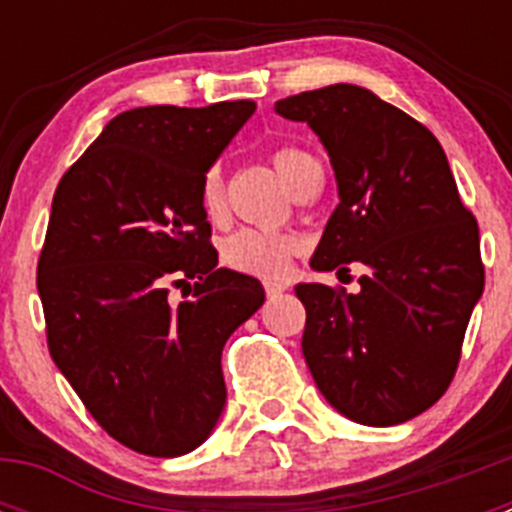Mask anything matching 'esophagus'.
<instances>
[{
    "instance_id": "obj_1",
    "label": "esophagus",
    "mask_w": 512,
    "mask_h": 512,
    "mask_svg": "<svg viewBox=\"0 0 512 512\" xmlns=\"http://www.w3.org/2000/svg\"><path fill=\"white\" fill-rule=\"evenodd\" d=\"M264 289H266V297H269V300H274V297H279L284 292V284L282 282H264Z\"/></svg>"
}]
</instances>
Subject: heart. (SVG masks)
Returning <instances> with one entry per match:
<instances>
[{
	"instance_id": "obj_1",
	"label": "heart",
	"mask_w": 512,
	"mask_h": 512,
	"mask_svg": "<svg viewBox=\"0 0 512 512\" xmlns=\"http://www.w3.org/2000/svg\"><path fill=\"white\" fill-rule=\"evenodd\" d=\"M271 164L277 169L279 179L287 184L292 194L302 187L307 176L320 169L318 161L300 148H279L271 153ZM200 207L210 223H223L228 215L225 207V184L220 169H210L202 179ZM297 241L292 235L264 233V230H238L225 241L223 256L233 269L259 277H282L289 259L295 253Z\"/></svg>"
}]
</instances>
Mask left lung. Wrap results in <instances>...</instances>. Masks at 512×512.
Masks as SVG:
<instances>
[{"instance_id":"1","label":"left lung","mask_w":512,"mask_h":512,"mask_svg":"<svg viewBox=\"0 0 512 512\" xmlns=\"http://www.w3.org/2000/svg\"><path fill=\"white\" fill-rule=\"evenodd\" d=\"M330 156L338 207L310 266L348 271L361 289L297 284L307 310L302 354L325 400L361 425H397L451 384L485 289L479 228L461 205L431 130L356 84L279 99Z\"/></svg>"}]
</instances>
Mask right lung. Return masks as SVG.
<instances>
[{
    "label": "right lung",
    "mask_w": 512,
    "mask_h": 512,
    "mask_svg": "<svg viewBox=\"0 0 512 512\" xmlns=\"http://www.w3.org/2000/svg\"><path fill=\"white\" fill-rule=\"evenodd\" d=\"M251 99L135 107L58 182L38 261L48 348L92 418L138 454L182 456L225 408L220 356L264 305L259 279L217 269L200 187ZM182 286V303L168 287Z\"/></svg>",
    "instance_id": "right-lung-1"
}]
</instances>
